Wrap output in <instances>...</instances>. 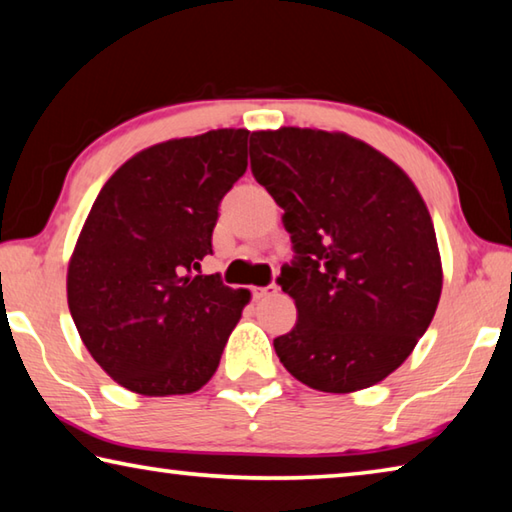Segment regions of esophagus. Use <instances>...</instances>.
Here are the masks:
<instances>
[{"label":"esophagus","instance_id":"esophagus-1","mask_svg":"<svg viewBox=\"0 0 512 512\" xmlns=\"http://www.w3.org/2000/svg\"><path fill=\"white\" fill-rule=\"evenodd\" d=\"M275 291H277L275 284H266V287H253V289H250V293H253V300H262L266 296H273Z\"/></svg>","mask_w":512,"mask_h":512}]
</instances>
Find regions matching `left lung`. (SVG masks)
<instances>
[{"mask_svg":"<svg viewBox=\"0 0 512 512\" xmlns=\"http://www.w3.org/2000/svg\"><path fill=\"white\" fill-rule=\"evenodd\" d=\"M250 169L296 253L277 277L298 309L273 341L282 366L323 393L377 384L427 332L443 289L420 192L366 142L311 128L250 135Z\"/></svg>","mask_w":512,"mask_h":512,"instance_id":"left-lung-1","label":"left lung"}]
</instances>
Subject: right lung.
Returning <instances> with one entry per match:
<instances>
[{"label": "right lung", "instance_id": "right-lung-1", "mask_svg": "<svg viewBox=\"0 0 512 512\" xmlns=\"http://www.w3.org/2000/svg\"><path fill=\"white\" fill-rule=\"evenodd\" d=\"M244 128L144 149L94 201L67 271L85 348L128 391L164 397L205 386L250 291L201 275L219 205L248 167Z\"/></svg>", "mask_w": 512, "mask_h": 512}]
</instances>
